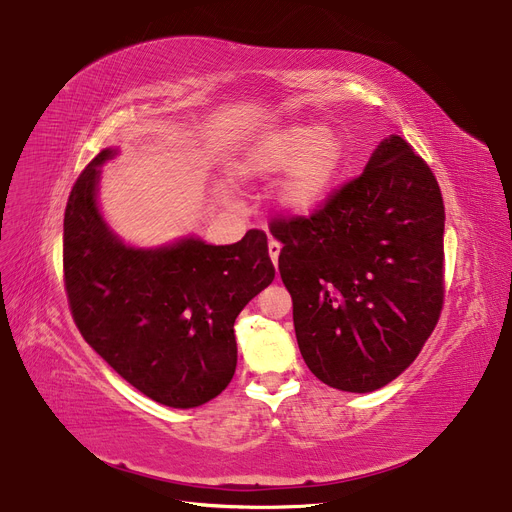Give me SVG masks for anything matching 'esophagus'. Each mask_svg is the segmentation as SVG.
Listing matches in <instances>:
<instances>
[{
	"instance_id": "obj_1",
	"label": "esophagus",
	"mask_w": 512,
	"mask_h": 512,
	"mask_svg": "<svg viewBox=\"0 0 512 512\" xmlns=\"http://www.w3.org/2000/svg\"><path fill=\"white\" fill-rule=\"evenodd\" d=\"M267 251H270V257H272V261H274V265L278 267V257H280V251H282V245L278 240H274V238H270V242H267Z\"/></svg>"
}]
</instances>
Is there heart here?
Wrapping results in <instances>:
<instances>
[{"instance_id":"1","label":"heart","mask_w":512,"mask_h":512,"mask_svg":"<svg viewBox=\"0 0 512 512\" xmlns=\"http://www.w3.org/2000/svg\"><path fill=\"white\" fill-rule=\"evenodd\" d=\"M342 141L328 128L286 124L259 132L242 149L236 172L272 180L289 172L278 188V205L288 215H311L326 201L342 166Z\"/></svg>"}]
</instances>
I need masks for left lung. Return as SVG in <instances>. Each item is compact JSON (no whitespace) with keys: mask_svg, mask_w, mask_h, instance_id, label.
<instances>
[{"mask_svg":"<svg viewBox=\"0 0 512 512\" xmlns=\"http://www.w3.org/2000/svg\"><path fill=\"white\" fill-rule=\"evenodd\" d=\"M270 230L315 378L361 394L396 380L444 303V201L425 161L390 134L324 207Z\"/></svg>","mask_w":512,"mask_h":512,"instance_id":"1","label":"left lung"}]
</instances>
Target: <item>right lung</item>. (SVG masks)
I'll list each match as a JSON object with an SVG mask.
<instances>
[{
	"label": "right lung",
	"instance_id": "right-lung-1",
	"mask_svg": "<svg viewBox=\"0 0 512 512\" xmlns=\"http://www.w3.org/2000/svg\"><path fill=\"white\" fill-rule=\"evenodd\" d=\"M103 149L78 176L64 213V282L74 324L122 378L172 409L201 407L236 369L234 321L270 286L267 236L234 245L184 236L157 249L130 247L97 203Z\"/></svg>",
	"mask_w": 512,
	"mask_h": 512
}]
</instances>
